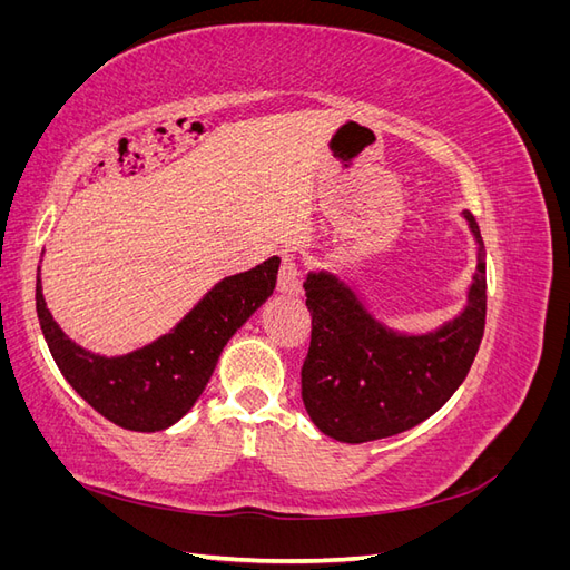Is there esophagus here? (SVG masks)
Instances as JSON below:
<instances>
[{"label":"esophagus","instance_id":"obj_1","mask_svg":"<svg viewBox=\"0 0 570 570\" xmlns=\"http://www.w3.org/2000/svg\"><path fill=\"white\" fill-rule=\"evenodd\" d=\"M278 289L285 292V295H299L302 292V273L297 258L292 254L283 256L281 273H278Z\"/></svg>","mask_w":570,"mask_h":570}]
</instances>
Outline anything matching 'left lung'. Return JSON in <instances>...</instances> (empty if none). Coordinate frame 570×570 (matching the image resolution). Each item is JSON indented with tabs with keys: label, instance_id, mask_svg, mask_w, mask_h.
<instances>
[{
	"label": "left lung",
	"instance_id": "left-lung-1",
	"mask_svg": "<svg viewBox=\"0 0 570 570\" xmlns=\"http://www.w3.org/2000/svg\"><path fill=\"white\" fill-rule=\"evenodd\" d=\"M478 245L465 306L428 333H400L377 321L364 297L331 271H308L312 344L302 368V400L323 435L371 442L423 423L459 390L471 371L488 312L485 245L471 212H463Z\"/></svg>",
	"mask_w": 570,
	"mask_h": 570
}]
</instances>
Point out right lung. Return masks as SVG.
Instances as JSON below:
<instances>
[{
  "mask_svg": "<svg viewBox=\"0 0 570 570\" xmlns=\"http://www.w3.org/2000/svg\"><path fill=\"white\" fill-rule=\"evenodd\" d=\"M281 258L216 283L170 331L145 347L105 356L80 347L51 316L38 268L36 306L47 347L61 375L111 423L157 433L195 406L228 340L275 289Z\"/></svg>",
  "mask_w": 570,
  "mask_h": 570,
  "instance_id": "add662e5",
  "label": "right lung"
}]
</instances>
